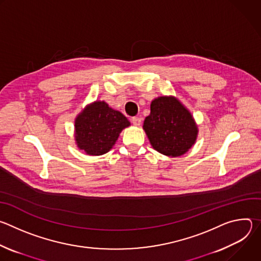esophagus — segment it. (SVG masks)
<instances>
[{"mask_svg":"<svg viewBox=\"0 0 261 261\" xmlns=\"http://www.w3.org/2000/svg\"><path fill=\"white\" fill-rule=\"evenodd\" d=\"M131 122H132V124H133L134 126H140V124H141V119L138 118V117H133V118L131 119Z\"/></svg>","mask_w":261,"mask_h":261,"instance_id":"obj_1","label":"esophagus"}]
</instances>
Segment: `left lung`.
<instances>
[{"label": "left lung", "mask_w": 261, "mask_h": 261, "mask_svg": "<svg viewBox=\"0 0 261 261\" xmlns=\"http://www.w3.org/2000/svg\"><path fill=\"white\" fill-rule=\"evenodd\" d=\"M142 128L154 150L168 157L187 153L198 135V126L192 114L174 96L155 98Z\"/></svg>", "instance_id": "obj_1"}]
</instances>
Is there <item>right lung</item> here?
Returning <instances> with one entry per match:
<instances>
[{
  "mask_svg": "<svg viewBox=\"0 0 261 261\" xmlns=\"http://www.w3.org/2000/svg\"><path fill=\"white\" fill-rule=\"evenodd\" d=\"M131 124L119 110L105 101L88 104L74 121V140L90 156H101L116 144L123 129Z\"/></svg>",
  "mask_w": 261,
  "mask_h": 261,
  "instance_id": "add662e5",
  "label": "right lung"
}]
</instances>
